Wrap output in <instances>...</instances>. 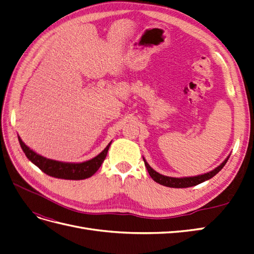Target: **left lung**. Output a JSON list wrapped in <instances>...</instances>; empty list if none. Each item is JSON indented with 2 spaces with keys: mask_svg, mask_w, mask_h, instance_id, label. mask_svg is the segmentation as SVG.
Returning a JSON list of instances; mask_svg holds the SVG:
<instances>
[{
  "mask_svg": "<svg viewBox=\"0 0 254 254\" xmlns=\"http://www.w3.org/2000/svg\"><path fill=\"white\" fill-rule=\"evenodd\" d=\"M229 157L222 162L218 167L215 168L214 171L210 172V173H206L204 175H200V176H196V177H189V178H172V177H166L161 175L159 173H157L156 171H153L152 168L148 165V163L146 162L145 159L144 160V163L146 168H147V171L150 175L151 178L155 180L157 183H160L161 186H164V187H168V188H178V189H182V188H190V187H194L197 186V184L201 183L205 180H209L211 179L212 177H214L216 175L222 167H224L227 163Z\"/></svg>",
  "mask_w": 254,
  "mask_h": 254,
  "instance_id": "left-lung-1",
  "label": "left lung"
}]
</instances>
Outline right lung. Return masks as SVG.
<instances>
[{
    "mask_svg": "<svg viewBox=\"0 0 254 254\" xmlns=\"http://www.w3.org/2000/svg\"><path fill=\"white\" fill-rule=\"evenodd\" d=\"M19 142L21 145L22 150L24 151L27 159L40 168V170L51 177H55V178L60 179H66V180H82L94 175L96 171L101 167L102 163L107 156V152L111 145V142L108 146L99 153L95 158L91 159L89 161L82 163H64L59 162V161L50 160L44 158L40 155H38L32 149L22 142L19 136Z\"/></svg>",
    "mask_w": 254,
    "mask_h": 254,
    "instance_id": "1",
    "label": "right lung"
}]
</instances>
